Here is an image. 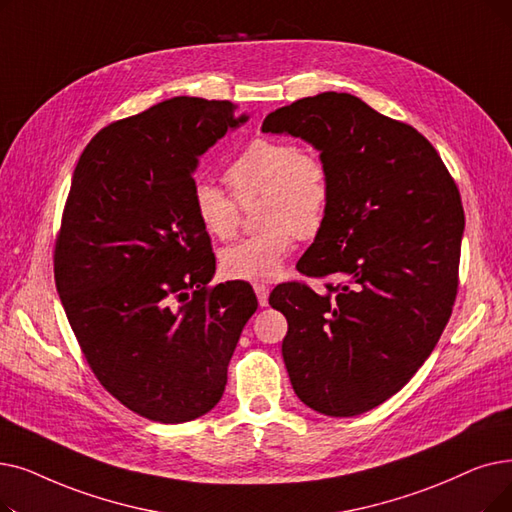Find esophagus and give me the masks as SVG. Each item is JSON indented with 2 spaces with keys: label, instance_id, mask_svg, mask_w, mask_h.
I'll return each instance as SVG.
<instances>
[{
  "label": "esophagus",
  "instance_id": "34e87169",
  "mask_svg": "<svg viewBox=\"0 0 512 512\" xmlns=\"http://www.w3.org/2000/svg\"><path fill=\"white\" fill-rule=\"evenodd\" d=\"M255 295H257V301L261 307L268 305V299H270V286L265 284H255Z\"/></svg>",
  "mask_w": 512,
  "mask_h": 512
}]
</instances>
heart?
<instances>
[{
    "mask_svg": "<svg viewBox=\"0 0 512 512\" xmlns=\"http://www.w3.org/2000/svg\"><path fill=\"white\" fill-rule=\"evenodd\" d=\"M226 180L238 201L263 196V230L221 253V270L232 280L272 282L291 255L295 236L314 238L322 230L332 203L330 169L318 154L293 142L255 140L228 167ZM192 207L211 236L230 238L238 230V203L215 184L196 182Z\"/></svg>",
    "mask_w": 512,
    "mask_h": 512,
    "instance_id": "1",
    "label": "heart"
}]
</instances>
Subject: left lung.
Returning a JSON list of instances; mask_svg holds the SVG:
<instances>
[{
    "label": "left lung",
    "mask_w": 512,
    "mask_h": 512,
    "mask_svg": "<svg viewBox=\"0 0 512 512\" xmlns=\"http://www.w3.org/2000/svg\"><path fill=\"white\" fill-rule=\"evenodd\" d=\"M261 131L311 144L332 177L328 217L297 268L341 284L318 295L288 282L270 295L288 322L291 385L311 410L358 416L412 379L450 320L464 232L458 188L425 136L351 94L282 106Z\"/></svg>",
    "instance_id": "8db88e82"
}]
</instances>
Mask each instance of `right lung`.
<instances>
[{
	"mask_svg": "<svg viewBox=\"0 0 512 512\" xmlns=\"http://www.w3.org/2000/svg\"><path fill=\"white\" fill-rule=\"evenodd\" d=\"M247 121L232 102L177 96L98 131L73 173L58 295L98 381L148 420L217 406L257 309L247 282L207 288L215 257L192 207L198 159Z\"/></svg>",
	"mask_w": 512,
	"mask_h": 512,
	"instance_id": "obj_1",
	"label": "right lung"
}]
</instances>
